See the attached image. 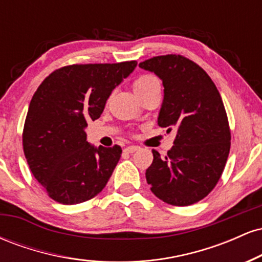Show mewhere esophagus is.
<instances>
[{"instance_id": "1", "label": "esophagus", "mask_w": 262, "mask_h": 262, "mask_svg": "<svg viewBox=\"0 0 262 262\" xmlns=\"http://www.w3.org/2000/svg\"><path fill=\"white\" fill-rule=\"evenodd\" d=\"M138 149H139V146H137V145H130V146H127V148L124 149V151L128 152V154H132V152L137 151Z\"/></svg>"}]
</instances>
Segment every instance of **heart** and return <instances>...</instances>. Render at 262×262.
I'll return each mask as SVG.
<instances>
[{"label": "heart", "instance_id": "heart-1", "mask_svg": "<svg viewBox=\"0 0 262 262\" xmlns=\"http://www.w3.org/2000/svg\"><path fill=\"white\" fill-rule=\"evenodd\" d=\"M154 83H159V81L155 76H152V75H143V76H140L139 79L134 81L133 90L134 92L137 93L139 91H143V90H145L146 87L154 85Z\"/></svg>", "mask_w": 262, "mask_h": 262}]
</instances>
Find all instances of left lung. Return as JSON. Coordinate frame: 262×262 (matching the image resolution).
Listing matches in <instances>:
<instances>
[{
	"instance_id": "8db88e82",
	"label": "left lung",
	"mask_w": 262,
	"mask_h": 262,
	"mask_svg": "<svg viewBox=\"0 0 262 262\" xmlns=\"http://www.w3.org/2000/svg\"><path fill=\"white\" fill-rule=\"evenodd\" d=\"M139 68L162 81L158 124L176 130L167 156L161 159L152 150L146 182L164 202L196 203L217 185L229 155L230 130L221 95L206 71L181 55L155 56Z\"/></svg>"
}]
</instances>
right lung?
Segmentation results:
<instances>
[{"label":"right lung","instance_id":"1","mask_svg":"<svg viewBox=\"0 0 262 262\" xmlns=\"http://www.w3.org/2000/svg\"><path fill=\"white\" fill-rule=\"evenodd\" d=\"M137 61L71 65L54 71L29 104L23 150L33 176L50 198L77 204L98 194L112 176L121 146L87 141V122L100 118L108 97Z\"/></svg>","mask_w":262,"mask_h":262}]
</instances>
